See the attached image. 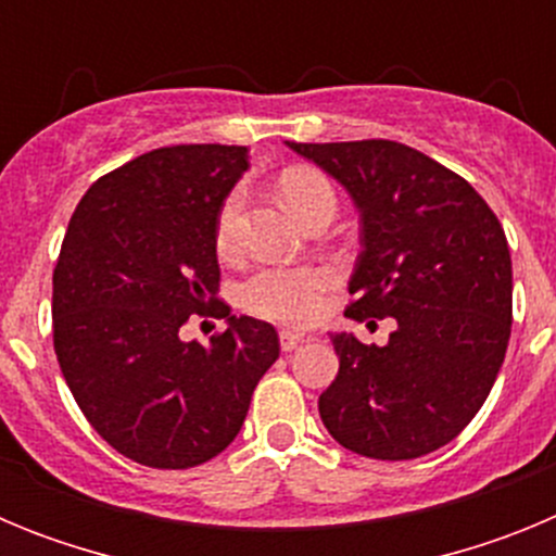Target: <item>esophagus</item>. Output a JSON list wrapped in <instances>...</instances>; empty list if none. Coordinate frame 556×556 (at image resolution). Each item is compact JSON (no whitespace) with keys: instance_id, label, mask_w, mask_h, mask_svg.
I'll use <instances>...</instances> for the list:
<instances>
[{"instance_id":"obj_1","label":"esophagus","mask_w":556,"mask_h":556,"mask_svg":"<svg viewBox=\"0 0 556 556\" xmlns=\"http://www.w3.org/2000/svg\"><path fill=\"white\" fill-rule=\"evenodd\" d=\"M303 342H306V333L289 331V328H283V331H281V348H283V351H294V348L303 345Z\"/></svg>"}]
</instances>
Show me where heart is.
Segmentation results:
<instances>
[{
    "mask_svg": "<svg viewBox=\"0 0 556 556\" xmlns=\"http://www.w3.org/2000/svg\"><path fill=\"white\" fill-rule=\"evenodd\" d=\"M281 198L294 217L306 219L314 211L337 208L331 180L317 169L294 166L281 175ZM242 211V191H230L217 217V248L233 250L236 225ZM333 275L320 267H269L250 275L242 283V306L275 323H308L320 314L323 292L331 287Z\"/></svg>",
    "mask_w": 556,
    "mask_h": 556,
    "instance_id": "1",
    "label": "heart"
}]
</instances>
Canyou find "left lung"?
I'll list each match as a JSON object with an SVG mask.
<instances>
[{
    "mask_svg": "<svg viewBox=\"0 0 556 556\" xmlns=\"http://www.w3.org/2000/svg\"><path fill=\"white\" fill-rule=\"evenodd\" d=\"M358 211L348 292L351 320H395L387 345L331 331L339 372L320 395L328 434L370 459H417L443 448L495 384L513 328L507 236L443 164L397 141L298 144Z\"/></svg>",
    "mask_w": 556,
    "mask_h": 556,
    "instance_id": "1",
    "label": "left lung"
}]
</instances>
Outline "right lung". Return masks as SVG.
I'll return each instance as SVG.
<instances>
[{"instance_id": "1", "label": "right lung", "mask_w": 556, "mask_h": 556, "mask_svg": "<svg viewBox=\"0 0 556 556\" xmlns=\"http://www.w3.org/2000/svg\"><path fill=\"white\" fill-rule=\"evenodd\" d=\"M248 147H161L97 180L68 219L52 275L55 353L77 406L127 459L184 470L242 429L278 331L236 317L219 292L217 217L250 169ZM191 313L226 317L208 346Z\"/></svg>"}]
</instances>
